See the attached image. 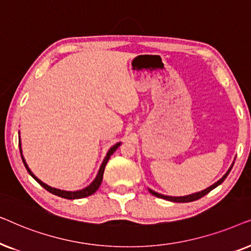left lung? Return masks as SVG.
Masks as SVG:
<instances>
[{"instance_id": "8db88e82", "label": "left lung", "mask_w": 251, "mask_h": 251, "mask_svg": "<svg viewBox=\"0 0 251 251\" xmlns=\"http://www.w3.org/2000/svg\"><path fill=\"white\" fill-rule=\"evenodd\" d=\"M232 167L229 168V169L227 170V173H226L224 176H223L221 179H219L218 181H216V183L214 185H211L210 187L205 188V190L201 191V192H198V193H194V194H191V195H186V197H167V195H162L160 193H156V192H154L152 190H150L151 193H152L154 197H157V198H161V199H164V200H168V201H173V202H181V203H184V202H192V201H195V200H199V199H201L202 197H204L205 194H208L209 192L214 190V188H216L218 186V185H221L223 181L225 180V178L227 177V175L229 174V171H231Z\"/></svg>"}]
</instances>
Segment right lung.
<instances>
[{
  "label": "right lung",
  "instance_id": "add662e5",
  "mask_svg": "<svg viewBox=\"0 0 251 251\" xmlns=\"http://www.w3.org/2000/svg\"><path fill=\"white\" fill-rule=\"evenodd\" d=\"M119 146H120V143L115 144V145L113 146V147H111V150L108 151L107 155H106V157L104 159V161H102V163H101V166H100V169H99V171H98V175H97V177L95 178V180L92 181V183H91L90 185H89L88 187H85V188H83V190H81V191H76V192H66V191L57 190V188H53V187L48 186L47 184L42 183V181H41V180L39 179V178H36L35 176H34L32 171L29 170L28 166H27V164H26V161H25V159H24V157H23V154H22V159H23V162H24V164H25V167H26L27 171H28V174H29L30 176H32V177L34 178V179H35V180L37 181V183H39V184L41 185V186H42L43 188H46V190H47L48 192H50V193H52V194H54V195H57V197L64 198V199H68V200H74V199H82V198L89 197V195L94 194L95 192L98 190L99 186H100V184H101V180H102V175H104V170H105L106 164H107L108 160H109V157H111L112 154L114 153L116 150H118V147H119ZM19 149H20V142H19ZM20 153H22V149H20Z\"/></svg>",
  "mask_w": 251,
  "mask_h": 251
}]
</instances>
